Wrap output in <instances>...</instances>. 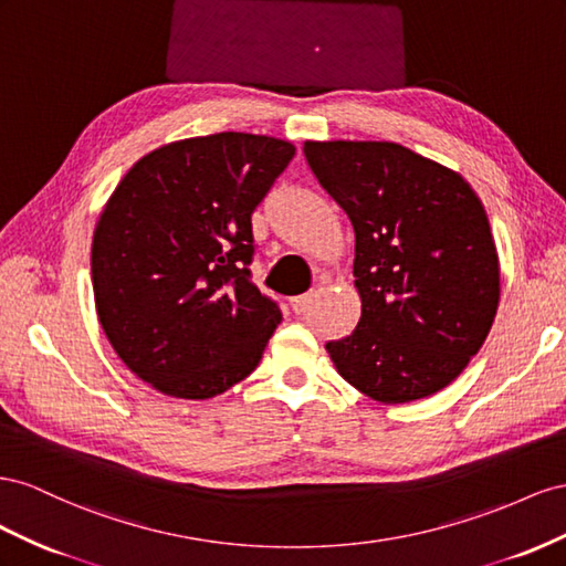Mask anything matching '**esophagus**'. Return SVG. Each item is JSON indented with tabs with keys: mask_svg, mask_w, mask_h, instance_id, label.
<instances>
[{
	"mask_svg": "<svg viewBox=\"0 0 566 566\" xmlns=\"http://www.w3.org/2000/svg\"><path fill=\"white\" fill-rule=\"evenodd\" d=\"M315 292H308V294H301V296H296V298H292V311L296 313V315H301V313H305L311 308V303L315 301Z\"/></svg>",
	"mask_w": 566,
	"mask_h": 566,
	"instance_id": "obj_1",
	"label": "esophagus"
}]
</instances>
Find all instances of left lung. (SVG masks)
<instances>
[{"mask_svg":"<svg viewBox=\"0 0 566 566\" xmlns=\"http://www.w3.org/2000/svg\"><path fill=\"white\" fill-rule=\"evenodd\" d=\"M303 154L355 230L363 315L327 344L336 373L386 406L446 389L486 342L500 301L476 191L396 142H305Z\"/></svg>","mask_w":566,"mask_h":566,"instance_id":"left-lung-1","label":"left lung"}]
</instances>
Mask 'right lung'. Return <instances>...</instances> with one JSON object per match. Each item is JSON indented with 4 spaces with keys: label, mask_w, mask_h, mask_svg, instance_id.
Returning a JSON list of instances; mask_svg holds the SVG:
<instances>
[{
    "label": "right lung",
    "mask_w": 566,
    "mask_h": 566,
    "mask_svg": "<svg viewBox=\"0 0 566 566\" xmlns=\"http://www.w3.org/2000/svg\"><path fill=\"white\" fill-rule=\"evenodd\" d=\"M294 154L249 133L180 139L111 193L92 239L96 315L156 391L206 400L261 363L282 311L251 282V213Z\"/></svg>",
    "instance_id": "add662e5"
}]
</instances>
